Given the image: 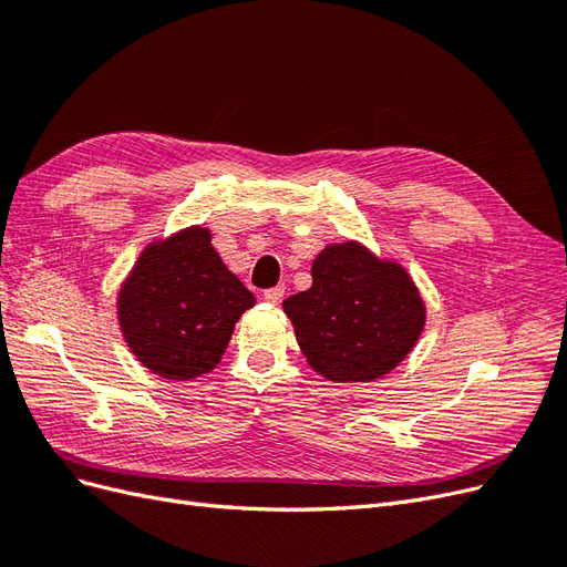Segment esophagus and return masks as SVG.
I'll return each instance as SVG.
<instances>
[{
    "label": "esophagus",
    "instance_id": "esophagus-1",
    "mask_svg": "<svg viewBox=\"0 0 567 567\" xmlns=\"http://www.w3.org/2000/svg\"><path fill=\"white\" fill-rule=\"evenodd\" d=\"M284 296H286V288H284V286H277V288H267L262 298H265L267 302H271V305H279V302L284 300Z\"/></svg>",
    "mask_w": 567,
    "mask_h": 567
}]
</instances>
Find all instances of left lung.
Segmentation results:
<instances>
[{
	"label": "left lung",
	"mask_w": 567,
	"mask_h": 567,
	"mask_svg": "<svg viewBox=\"0 0 567 567\" xmlns=\"http://www.w3.org/2000/svg\"><path fill=\"white\" fill-rule=\"evenodd\" d=\"M310 367L336 383H367L416 346L425 305L404 267L354 241L326 246L312 286L284 300Z\"/></svg>",
	"instance_id": "1"
}]
</instances>
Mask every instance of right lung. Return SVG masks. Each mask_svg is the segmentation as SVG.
Instances as JSON below:
<instances>
[{"instance_id": "add662e5", "label": "right lung", "mask_w": 567, "mask_h": 567, "mask_svg": "<svg viewBox=\"0 0 567 567\" xmlns=\"http://www.w3.org/2000/svg\"><path fill=\"white\" fill-rule=\"evenodd\" d=\"M255 296L221 262L205 227L151 244L117 293V321L130 350L163 379L213 371L234 323Z\"/></svg>"}]
</instances>
